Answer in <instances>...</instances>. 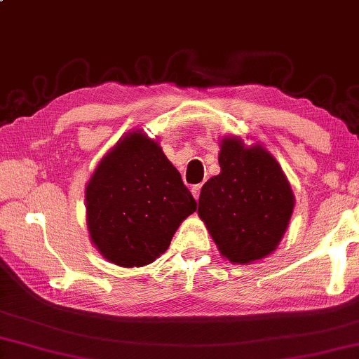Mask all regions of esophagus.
I'll use <instances>...</instances> for the list:
<instances>
[{
  "label": "esophagus",
  "instance_id": "1",
  "mask_svg": "<svg viewBox=\"0 0 359 359\" xmlns=\"http://www.w3.org/2000/svg\"><path fill=\"white\" fill-rule=\"evenodd\" d=\"M200 191H201V184L191 187V195H194L195 200H198V198H200Z\"/></svg>",
  "mask_w": 359,
  "mask_h": 359
}]
</instances>
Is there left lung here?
<instances>
[{"mask_svg": "<svg viewBox=\"0 0 359 359\" xmlns=\"http://www.w3.org/2000/svg\"><path fill=\"white\" fill-rule=\"evenodd\" d=\"M221 174L203 185L198 214L219 251L232 263H251L276 250L290 221L293 194L279 163L263 147L224 138Z\"/></svg>", "mask_w": 359, "mask_h": 359, "instance_id": "1", "label": "left lung"}]
</instances>
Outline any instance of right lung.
Segmentation results:
<instances>
[{"instance_id": "add662e5", "label": "right lung", "mask_w": 359, "mask_h": 359, "mask_svg": "<svg viewBox=\"0 0 359 359\" xmlns=\"http://www.w3.org/2000/svg\"><path fill=\"white\" fill-rule=\"evenodd\" d=\"M85 200L92 242L122 267L153 263L196 210L179 170L140 130L128 133L101 159Z\"/></svg>"}]
</instances>
